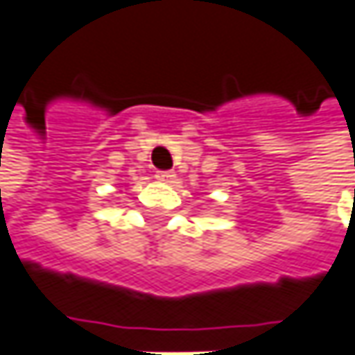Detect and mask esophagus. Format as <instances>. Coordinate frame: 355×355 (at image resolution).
<instances>
[{"label": "esophagus", "instance_id": "34e87169", "mask_svg": "<svg viewBox=\"0 0 355 355\" xmlns=\"http://www.w3.org/2000/svg\"><path fill=\"white\" fill-rule=\"evenodd\" d=\"M159 182H173L175 180V171H157V175H155Z\"/></svg>", "mask_w": 355, "mask_h": 355}]
</instances>
